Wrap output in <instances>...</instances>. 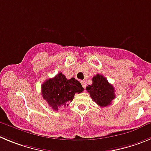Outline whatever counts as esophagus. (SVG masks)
<instances>
[{
	"label": "esophagus",
	"instance_id": "1",
	"mask_svg": "<svg viewBox=\"0 0 151 151\" xmlns=\"http://www.w3.org/2000/svg\"><path fill=\"white\" fill-rule=\"evenodd\" d=\"M80 83H81V84H82V86L84 88H86V82H85V81H84V80H81V82H80Z\"/></svg>",
	"mask_w": 151,
	"mask_h": 151
}]
</instances>
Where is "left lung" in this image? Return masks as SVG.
Listing matches in <instances>:
<instances>
[{
	"mask_svg": "<svg viewBox=\"0 0 151 151\" xmlns=\"http://www.w3.org/2000/svg\"><path fill=\"white\" fill-rule=\"evenodd\" d=\"M86 90L93 101L101 107L110 105L112 100L115 98L114 87L101 74L93 77L92 84L88 85Z\"/></svg>",
	"mask_w": 151,
	"mask_h": 151,
	"instance_id": "1",
	"label": "left lung"
}]
</instances>
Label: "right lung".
<instances>
[{
  "label": "right lung",
  "mask_w": 151,
  "mask_h": 151,
  "mask_svg": "<svg viewBox=\"0 0 151 151\" xmlns=\"http://www.w3.org/2000/svg\"><path fill=\"white\" fill-rule=\"evenodd\" d=\"M83 91L78 80L74 77L68 80L62 73L47 80L42 86V97L55 111L68 105V102L73 101L76 93Z\"/></svg>",
  "instance_id": "obj_1"
}]
</instances>
